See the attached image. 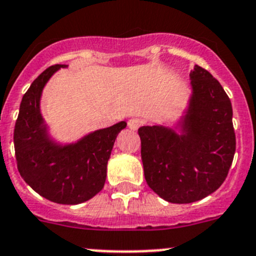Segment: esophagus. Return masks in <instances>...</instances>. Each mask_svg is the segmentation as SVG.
I'll return each instance as SVG.
<instances>
[{"instance_id":"esophagus-1","label":"esophagus","mask_w":256,"mask_h":256,"mask_svg":"<svg viewBox=\"0 0 256 256\" xmlns=\"http://www.w3.org/2000/svg\"><path fill=\"white\" fill-rule=\"evenodd\" d=\"M140 119L133 118V119H130V120H128V126H130L132 130H137L138 128H140Z\"/></svg>"}]
</instances>
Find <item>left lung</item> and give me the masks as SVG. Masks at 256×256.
<instances>
[{
    "instance_id": "left-lung-1",
    "label": "left lung",
    "mask_w": 256,
    "mask_h": 256,
    "mask_svg": "<svg viewBox=\"0 0 256 256\" xmlns=\"http://www.w3.org/2000/svg\"><path fill=\"white\" fill-rule=\"evenodd\" d=\"M190 80L193 92L175 130L165 126L138 130L147 184L157 196L178 204L217 190L236 150L232 105L221 84L199 66Z\"/></svg>"
}]
</instances>
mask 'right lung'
<instances>
[{
	"label": "right lung",
	"mask_w": 256,
	"mask_h": 256,
	"mask_svg": "<svg viewBox=\"0 0 256 256\" xmlns=\"http://www.w3.org/2000/svg\"><path fill=\"white\" fill-rule=\"evenodd\" d=\"M66 64H54L34 80L22 96L14 130L18 172L29 186L60 204H80L104 188L106 165L116 136L126 126L119 122L95 130L74 144L52 140L40 112V98L48 80Z\"/></svg>",
	"instance_id": "add662e5"
}]
</instances>
